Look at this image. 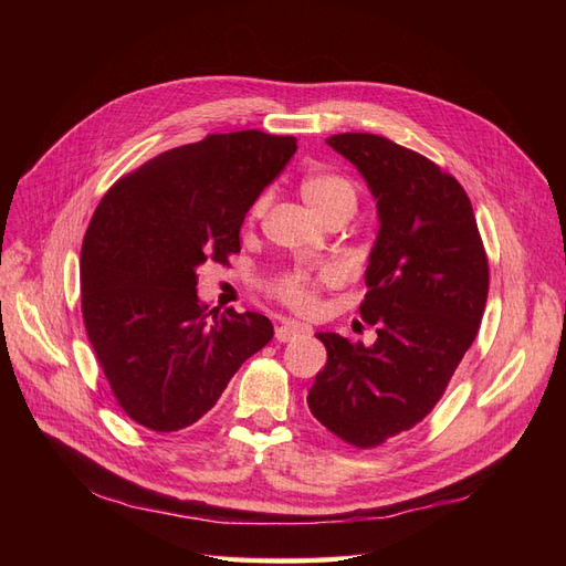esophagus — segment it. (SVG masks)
Returning a JSON list of instances; mask_svg holds the SVG:
<instances>
[{
  "instance_id": "34e87169",
  "label": "esophagus",
  "mask_w": 566,
  "mask_h": 566,
  "mask_svg": "<svg viewBox=\"0 0 566 566\" xmlns=\"http://www.w3.org/2000/svg\"><path fill=\"white\" fill-rule=\"evenodd\" d=\"M302 333H310V328H306L304 323H297V321H283L281 325H276V339L279 342H290Z\"/></svg>"
}]
</instances>
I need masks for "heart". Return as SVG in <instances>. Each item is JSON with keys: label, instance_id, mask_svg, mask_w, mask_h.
<instances>
[{"label": "heart", "instance_id": "obj_1", "mask_svg": "<svg viewBox=\"0 0 566 566\" xmlns=\"http://www.w3.org/2000/svg\"><path fill=\"white\" fill-rule=\"evenodd\" d=\"M300 196L310 208L321 217L328 219L335 214L349 217L356 208V186L342 175L328 172V169H312L300 181ZM266 210V196L252 205V217H260ZM337 281V271L333 266H323L318 271L295 269L287 271L273 283L276 293L285 304L297 312H310L316 306L318 285H331Z\"/></svg>", "mask_w": 566, "mask_h": 566}]
</instances>
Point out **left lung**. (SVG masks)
Returning <instances> with one entry per match:
<instances>
[{
  "instance_id": "obj_1",
  "label": "left lung",
  "mask_w": 566,
  "mask_h": 566,
  "mask_svg": "<svg viewBox=\"0 0 566 566\" xmlns=\"http://www.w3.org/2000/svg\"><path fill=\"white\" fill-rule=\"evenodd\" d=\"M325 144L378 202L361 304L378 339L366 347L318 333L328 364L306 403L333 434L368 449L410 430L441 399L482 323L489 262L468 193L434 163L378 134H333Z\"/></svg>"
}]
</instances>
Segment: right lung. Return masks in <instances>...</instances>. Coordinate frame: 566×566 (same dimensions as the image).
<instances>
[{"mask_svg":"<svg viewBox=\"0 0 566 566\" xmlns=\"http://www.w3.org/2000/svg\"><path fill=\"white\" fill-rule=\"evenodd\" d=\"M295 150V136L210 134L160 153L98 202L80 256L82 316L117 403L148 430L193 424L273 337L262 314L208 312L196 271L241 252L248 210Z\"/></svg>","mask_w":566,"mask_h":566,"instance_id":"1","label":"right lung"}]
</instances>
